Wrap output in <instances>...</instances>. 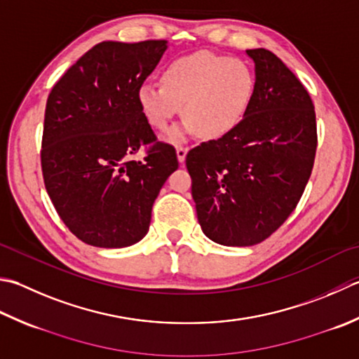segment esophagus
<instances>
[{
	"mask_svg": "<svg viewBox=\"0 0 359 359\" xmlns=\"http://www.w3.org/2000/svg\"><path fill=\"white\" fill-rule=\"evenodd\" d=\"M175 152H177V158L180 163H184L185 157H187V152H188V147L187 146H177L175 147Z\"/></svg>",
	"mask_w": 359,
	"mask_h": 359,
	"instance_id": "esophagus-1",
	"label": "esophagus"
}]
</instances>
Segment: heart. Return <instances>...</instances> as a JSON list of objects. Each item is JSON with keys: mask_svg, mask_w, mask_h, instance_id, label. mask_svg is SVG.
Returning <instances> with one entry per match:
<instances>
[{"mask_svg": "<svg viewBox=\"0 0 359 359\" xmlns=\"http://www.w3.org/2000/svg\"><path fill=\"white\" fill-rule=\"evenodd\" d=\"M255 95V76L241 59L196 53L168 63L161 82H144L138 104L152 129L163 132L184 107L185 121L171 133L180 140L201 130L203 138H221L248 115Z\"/></svg>", "mask_w": 359, "mask_h": 359, "instance_id": "b5f03b06", "label": "heart"}]
</instances>
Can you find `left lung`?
Segmentation results:
<instances>
[{
	"instance_id": "left-lung-1",
	"label": "left lung",
	"mask_w": 359,
	"mask_h": 359,
	"mask_svg": "<svg viewBox=\"0 0 359 359\" xmlns=\"http://www.w3.org/2000/svg\"><path fill=\"white\" fill-rule=\"evenodd\" d=\"M248 54L255 62L248 115L227 135L187 154L202 231L238 248L264 241L290 217L318 149L314 104L304 83L268 49Z\"/></svg>"
}]
</instances>
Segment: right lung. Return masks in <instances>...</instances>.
<instances>
[{
  "instance_id": "1",
  "label": "right lung",
  "mask_w": 359,
  "mask_h": 359,
  "mask_svg": "<svg viewBox=\"0 0 359 359\" xmlns=\"http://www.w3.org/2000/svg\"><path fill=\"white\" fill-rule=\"evenodd\" d=\"M165 49L166 40L102 41L48 96L45 188L69 231L95 248L142 240L160 188L179 168L174 146L158 142L138 104V88ZM140 149L144 160L132 159Z\"/></svg>"
}]
</instances>
